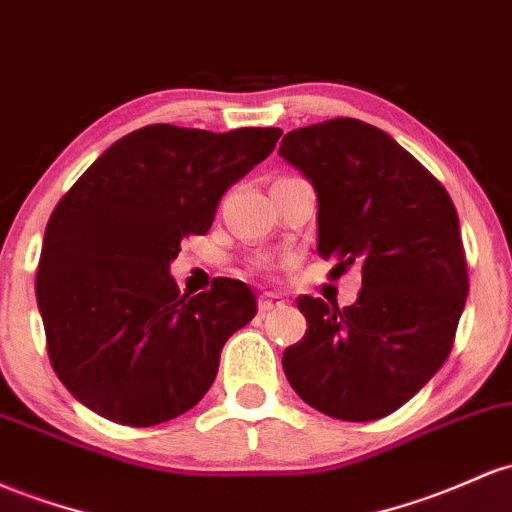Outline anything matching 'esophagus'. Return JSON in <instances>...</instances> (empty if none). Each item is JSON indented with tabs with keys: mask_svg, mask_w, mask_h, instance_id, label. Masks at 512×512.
<instances>
[{
	"mask_svg": "<svg viewBox=\"0 0 512 512\" xmlns=\"http://www.w3.org/2000/svg\"><path fill=\"white\" fill-rule=\"evenodd\" d=\"M257 306H260V313H269L274 311V308H282L284 301L279 299L277 294H262L260 301H257Z\"/></svg>",
	"mask_w": 512,
	"mask_h": 512,
	"instance_id": "obj_1",
	"label": "esophagus"
}]
</instances>
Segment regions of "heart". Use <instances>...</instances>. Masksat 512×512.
Wrapping results in <instances>:
<instances>
[{
  "instance_id": "b5f03b06",
  "label": "heart",
  "mask_w": 512,
  "mask_h": 512,
  "mask_svg": "<svg viewBox=\"0 0 512 512\" xmlns=\"http://www.w3.org/2000/svg\"><path fill=\"white\" fill-rule=\"evenodd\" d=\"M260 269H267V262H260V265H257Z\"/></svg>"
}]
</instances>
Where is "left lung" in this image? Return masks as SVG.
Wrapping results in <instances>:
<instances>
[{
    "mask_svg": "<svg viewBox=\"0 0 512 512\" xmlns=\"http://www.w3.org/2000/svg\"><path fill=\"white\" fill-rule=\"evenodd\" d=\"M279 155L318 196V255L362 267L352 306L296 301L306 335L282 364L308 406L367 423L398 411L445 364L469 274L447 189L389 133L330 119L286 133Z\"/></svg>",
    "mask_w": 512,
    "mask_h": 512,
    "instance_id": "obj_1",
    "label": "left lung"
}]
</instances>
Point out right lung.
I'll use <instances>...</instances> for the list:
<instances>
[{
    "label": "right lung",
    "instance_id": "right-lung-1",
    "mask_svg": "<svg viewBox=\"0 0 512 512\" xmlns=\"http://www.w3.org/2000/svg\"><path fill=\"white\" fill-rule=\"evenodd\" d=\"M279 136L153 123L116 140L58 201L36 299L50 364L89 411L150 428L211 389L226 340L255 318V294L228 277L179 294L170 262L184 238L211 228L221 196Z\"/></svg>",
    "mask_w": 512,
    "mask_h": 512
}]
</instances>
